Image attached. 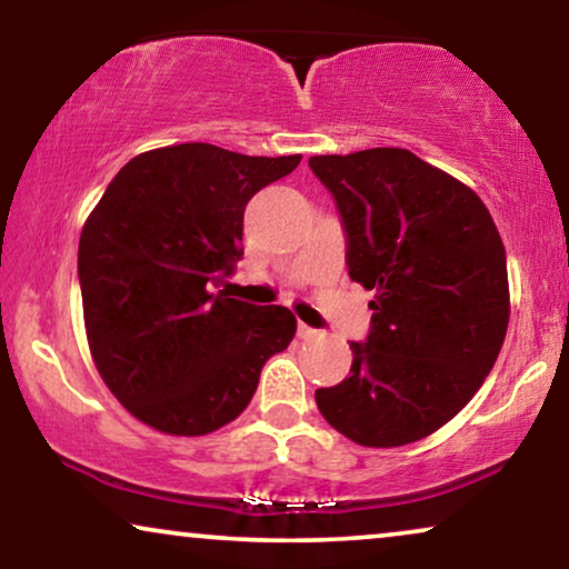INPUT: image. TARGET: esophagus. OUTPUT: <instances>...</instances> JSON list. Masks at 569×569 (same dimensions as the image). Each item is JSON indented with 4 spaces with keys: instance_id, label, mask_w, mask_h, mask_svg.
Segmentation results:
<instances>
[{
    "instance_id": "obj_1",
    "label": "esophagus",
    "mask_w": 569,
    "mask_h": 569,
    "mask_svg": "<svg viewBox=\"0 0 569 569\" xmlns=\"http://www.w3.org/2000/svg\"><path fill=\"white\" fill-rule=\"evenodd\" d=\"M298 337H300V339H316L318 331L310 329L308 323H298Z\"/></svg>"
}]
</instances>
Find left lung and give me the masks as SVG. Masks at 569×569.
I'll use <instances>...</instances> for the list:
<instances>
[{"label": "left lung", "mask_w": 569, "mask_h": 569, "mask_svg": "<svg viewBox=\"0 0 569 569\" xmlns=\"http://www.w3.org/2000/svg\"><path fill=\"white\" fill-rule=\"evenodd\" d=\"M308 166L339 209L349 277L376 290L349 378L318 388V409L360 446L422 440L471 401L500 355L510 318L500 232L469 186L409 150Z\"/></svg>", "instance_id": "1"}]
</instances>
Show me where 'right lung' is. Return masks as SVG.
Here are the masks:
<instances>
[{
	"instance_id": "right-lung-1",
	"label": "right lung",
	"mask_w": 569,
	"mask_h": 569,
	"mask_svg": "<svg viewBox=\"0 0 569 569\" xmlns=\"http://www.w3.org/2000/svg\"><path fill=\"white\" fill-rule=\"evenodd\" d=\"M300 160L160 147L129 160L92 209L77 251L90 352L144 425L189 438L220 430L292 341L287 308L209 290L243 259L248 201Z\"/></svg>"
}]
</instances>
